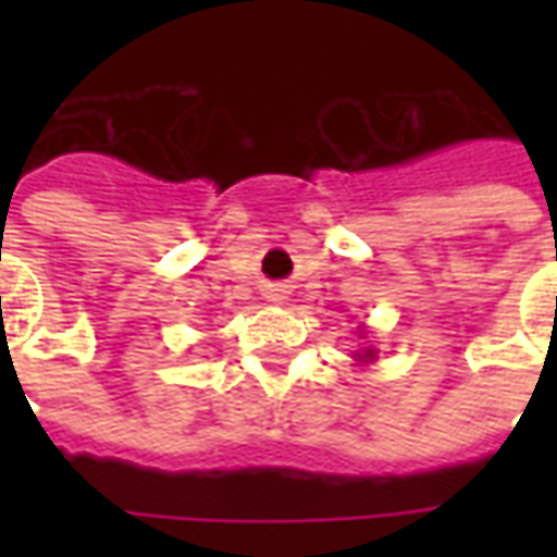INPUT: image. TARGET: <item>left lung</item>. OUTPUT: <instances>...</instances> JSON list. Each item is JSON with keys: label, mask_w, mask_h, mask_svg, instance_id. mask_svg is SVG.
Returning <instances> with one entry per match:
<instances>
[{"label": "left lung", "mask_w": 557, "mask_h": 557, "mask_svg": "<svg viewBox=\"0 0 557 557\" xmlns=\"http://www.w3.org/2000/svg\"><path fill=\"white\" fill-rule=\"evenodd\" d=\"M373 355H375L373 349H367V351H363V361H373Z\"/></svg>", "instance_id": "8db88e82"}]
</instances>
